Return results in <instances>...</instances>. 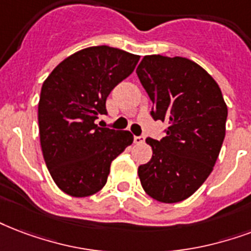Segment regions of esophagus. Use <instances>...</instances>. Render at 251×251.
<instances>
[{
  "label": "esophagus",
  "mask_w": 251,
  "mask_h": 251,
  "mask_svg": "<svg viewBox=\"0 0 251 251\" xmlns=\"http://www.w3.org/2000/svg\"><path fill=\"white\" fill-rule=\"evenodd\" d=\"M145 137L143 135H134V143H143Z\"/></svg>",
  "instance_id": "esophagus-1"
}]
</instances>
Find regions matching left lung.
Masks as SVG:
<instances>
[{
	"label": "left lung",
	"instance_id": "obj_1",
	"mask_svg": "<svg viewBox=\"0 0 251 251\" xmlns=\"http://www.w3.org/2000/svg\"><path fill=\"white\" fill-rule=\"evenodd\" d=\"M137 75L152 101L151 117L168 124L160 141L146 139L152 158L138 167L139 180L158 201H183L206 180L219 158L226 104L213 77L185 57L149 55Z\"/></svg>",
	"mask_w": 251,
	"mask_h": 251
}]
</instances>
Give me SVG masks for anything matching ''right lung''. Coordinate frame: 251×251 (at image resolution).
Returning a JSON list of instances; mask_svg holds the SVG:
<instances>
[{"mask_svg": "<svg viewBox=\"0 0 251 251\" xmlns=\"http://www.w3.org/2000/svg\"><path fill=\"white\" fill-rule=\"evenodd\" d=\"M138 55L109 46L88 47L64 59L42 85L39 135L46 166L67 195L85 198L108 180L110 164L133 143L130 131L100 127L106 97L134 71Z\"/></svg>", "mask_w": 251, "mask_h": 251, "instance_id": "obj_1", "label": "right lung"}]
</instances>
